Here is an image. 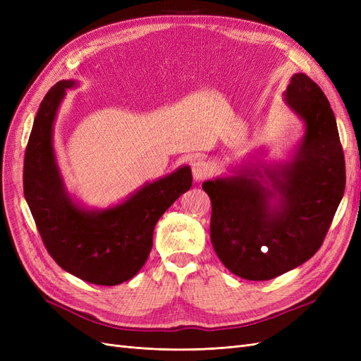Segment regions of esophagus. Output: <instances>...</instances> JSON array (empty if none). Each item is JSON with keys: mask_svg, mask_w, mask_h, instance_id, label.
<instances>
[{"mask_svg": "<svg viewBox=\"0 0 361 361\" xmlns=\"http://www.w3.org/2000/svg\"><path fill=\"white\" fill-rule=\"evenodd\" d=\"M214 173L212 166L204 159H197L192 164V176L195 180H203L206 178H209Z\"/></svg>", "mask_w": 361, "mask_h": 361, "instance_id": "1", "label": "esophagus"}]
</instances>
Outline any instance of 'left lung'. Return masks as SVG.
Here are the masks:
<instances>
[{"label": "left lung", "mask_w": 361, "mask_h": 361, "mask_svg": "<svg viewBox=\"0 0 361 361\" xmlns=\"http://www.w3.org/2000/svg\"><path fill=\"white\" fill-rule=\"evenodd\" d=\"M285 101L305 125L290 162L203 182L215 253L245 280H271L309 260L345 191L343 149L326 96L307 75L295 73Z\"/></svg>", "instance_id": "left-lung-1"}]
</instances>
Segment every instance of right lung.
<instances>
[{
    "instance_id": "right-lung-1",
    "label": "right lung",
    "mask_w": 361,
    "mask_h": 361,
    "mask_svg": "<svg viewBox=\"0 0 361 361\" xmlns=\"http://www.w3.org/2000/svg\"><path fill=\"white\" fill-rule=\"evenodd\" d=\"M60 81L43 97L32 123L24 159V195L51 257L69 274L101 286L133 279L154 244V228L192 183L183 166L146 183L123 203L87 211L64 188L52 147V126L66 89Z\"/></svg>"
}]
</instances>
